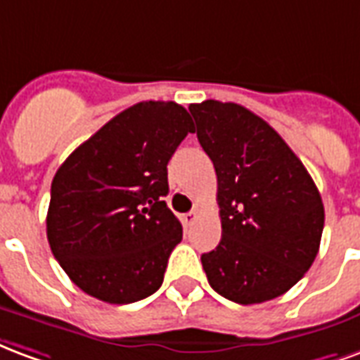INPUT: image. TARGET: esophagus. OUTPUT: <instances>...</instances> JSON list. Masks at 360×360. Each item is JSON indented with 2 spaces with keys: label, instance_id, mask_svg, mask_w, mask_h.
<instances>
[{
  "label": "esophagus",
  "instance_id": "34e87169",
  "mask_svg": "<svg viewBox=\"0 0 360 360\" xmlns=\"http://www.w3.org/2000/svg\"><path fill=\"white\" fill-rule=\"evenodd\" d=\"M198 217H199V214L195 211L186 212V214H182V224H184V226H191V224H193V222L198 220Z\"/></svg>",
  "mask_w": 360,
  "mask_h": 360
}]
</instances>
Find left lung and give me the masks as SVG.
<instances>
[{
    "label": "left lung",
    "instance_id": "8db88e82",
    "mask_svg": "<svg viewBox=\"0 0 360 360\" xmlns=\"http://www.w3.org/2000/svg\"><path fill=\"white\" fill-rule=\"evenodd\" d=\"M190 112L214 165L222 240L201 255L217 293L240 305L284 295L319 253L324 205L280 134L238 103L207 99Z\"/></svg>",
    "mask_w": 360,
    "mask_h": 360
}]
</instances>
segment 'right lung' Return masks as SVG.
Instances as JSON below:
<instances>
[{"label":"right lung","instance_id":"add662e5","mask_svg":"<svg viewBox=\"0 0 360 360\" xmlns=\"http://www.w3.org/2000/svg\"><path fill=\"white\" fill-rule=\"evenodd\" d=\"M195 132L174 101L119 112L55 172L47 241L63 270L91 297L124 305L159 290L182 224L162 198L167 165Z\"/></svg>","mask_w":360,"mask_h":360}]
</instances>
